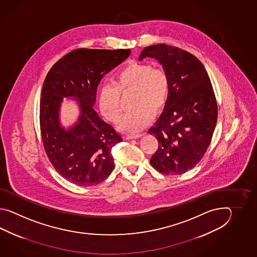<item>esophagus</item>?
<instances>
[{"label": "esophagus", "mask_w": 257, "mask_h": 257, "mask_svg": "<svg viewBox=\"0 0 257 257\" xmlns=\"http://www.w3.org/2000/svg\"><path fill=\"white\" fill-rule=\"evenodd\" d=\"M142 136V134H128L126 135V139L127 140H132V139H138V138H141Z\"/></svg>", "instance_id": "obj_1"}]
</instances>
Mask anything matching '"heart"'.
Here are the masks:
<instances>
[{"mask_svg": "<svg viewBox=\"0 0 257 257\" xmlns=\"http://www.w3.org/2000/svg\"><path fill=\"white\" fill-rule=\"evenodd\" d=\"M132 91L134 107L118 121L121 131L136 133L152 120L153 113L164 107L170 93V79L162 68L150 63L133 62L118 71L112 84H105L99 92L98 104L102 115L115 123L121 115L120 94Z\"/></svg>", "mask_w": 257, "mask_h": 257, "instance_id": "b5f03b06", "label": "heart"}]
</instances>
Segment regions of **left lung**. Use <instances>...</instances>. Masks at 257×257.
Instances as JSON below:
<instances>
[{
	"label": "left lung",
	"mask_w": 257,
	"mask_h": 257,
	"mask_svg": "<svg viewBox=\"0 0 257 257\" xmlns=\"http://www.w3.org/2000/svg\"><path fill=\"white\" fill-rule=\"evenodd\" d=\"M154 58L170 79L164 111L149 133L159 147L151 165L164 175H181L194 168L211 142L218 105L201 61L184 49L166 44L144 48L139 60Z\"/></svg>",
	"instance_id": "1"
}]
</instances>
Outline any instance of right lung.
I'll list each match as a JSON object with an SVG mask.
<instances>
[{
	"mask_svg": "<svg viewBox=\"0 0 257 257\" xmlns=\"http://www.w3.org/2000/svg\"><path fill=\"white\" fill-rule=\"evenodd\" d=\"M131 53V49H75L58 60L44 81L39 108L44 149L56 171L76 186L100 184L115 168L111 152L122 138L93 105L102 78ZM63 97H74L80 106L78 120L68 130L60 125Z\"/></svg>",
	"mask_w": 257,
	"mask_h": 257,
	"instance_id": "1",
	"label": "right lung"
}]
</instances>
